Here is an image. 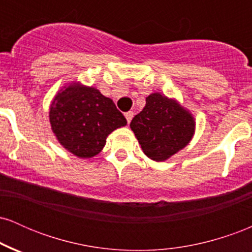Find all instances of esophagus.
Wrapping results in <instances>:
<instances>
[{"instance_id": "1", "label": "esophagus", "mask_w": 252, "mask_h": 252, "mask_svg": "<svg viewBox=\"0 0 252 252\" xmlns=\"http://www.w3.org/2000/svg\"><path fill=\"white\" fill-rule=\"evenodd\" d=\"M124 116H126V122L130 123V121H131L132 117H134V112L128 111V112H126V115H124Z\"/></svg>"}]
</instances>
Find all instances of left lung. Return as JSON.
<instances>
[{"mask_svg":"<svg viewBox=\"0 0 252 252\" xmlns=\"http://www.w3.org/2000/svg\"><path fill=\"white\" fill-rule=\"evenodd\" d=\"M130 128L144 154L163 162L190 142L195 120L174 98L154 92L146 98V106L132 118Z\"/></svg>","mask_w":252,"mask_h":252,"instance_id":"left-lung-1","label":"left lung"}]
</instances>
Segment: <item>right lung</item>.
<instances>
[{"mask_svg": "<svg viewBox=\"0 0 252 252\" xmlns=\"http://www.w3.org/2000/svg\"><path fill=\"white\" fill-rule=\"evenodd\" d=\"M50 123L63 148L80 158H90L102 152L106 137L126 126V120L111 98L96 88L73 82L54 96Z\"/></svg>", "mask_w": 252, "mask_h": 252, "instance_id": "1", "label": "right lung"}]
</instances>
